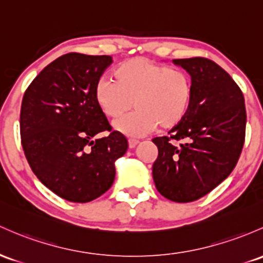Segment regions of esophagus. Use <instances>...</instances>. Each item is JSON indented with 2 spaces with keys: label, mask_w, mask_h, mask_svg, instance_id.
Masks as SVG:
<instances>
[{
  "label": "esophagus",
  "mask_w": 263,
  "mask_h": 263,
  "mask_svg": "<svg viewBox=\"0 0 263 263\" xmlns=\"http://www.w3.org/2000/svg\"><path fill=\"white\" fill-rule=\"evenodd\" d=\"M138 143V140H136V138H129L128 140V147L129 148H135V147L137 146Z\"/></svg>",
  "instance_id": "1"
}]
</instances>
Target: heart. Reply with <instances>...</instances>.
<instances>
[{
  "label": "heart",
  "mask_w": 263,
  "mask_h": 263,
  "mask_svg": "<svg viewBox=\"0 0 263 263\" xmlns=\"http://www.w3.org/2000/svg\"><path fill=\"white\" fill-rule=\"evenodd\" d=\"M115 81L101 77L95 101L106 117L117 120L135 106L138 109L115 123L127 136H143L160 125L170 128L189 114L192 102L191 76L182 68L168 67L145 57L123 61L114 71Z\"/></svg>",
  "instance_id": "1"
}]
</instances>
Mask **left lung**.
<instances>
[{"label":"left lung","mask_w":263,"mask_h":263,"mask_svg":"<svg viewBox=\"0 0 263 263\" xmlns=\"http://www.w3.org/2000/svg\"><path fill=\"white\" fill-rule=\"evenodd\" d=\"M192 80L189 114L168 136L156 137L152 166L157 191L174 202L203 197L229 177L245 142L246 107L242 91L217 63L203 57L174 60ZM171 139L182 140L180 146Z\"/></svg>","instance_id":"left-lung-1"}]
</instances>
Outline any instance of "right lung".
<instances>
[{"instance_id":"add662e5","label":"right lung","mask_w":263,"mask_h":263,"mask_svg":"<svg viewBox=\"0 0 263 263\" xmlns=\"http://www.w3.org/2000/svg\"><path fill=\"white\" fill-rule=\"evenodd\" d=\"M111 63V56L63 54L37 74L22 100L20 129L28 164L70 202L85 203L107 191L115 162L128 148L95 101L96 83ZM103 130L108 137H94Z\"/></svg>"}]
</instances>
